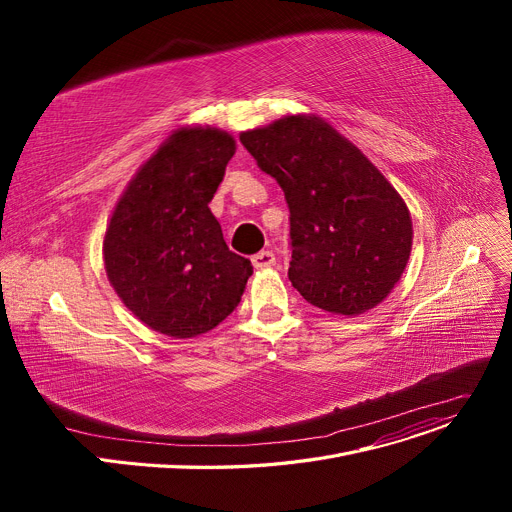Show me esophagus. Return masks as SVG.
<instances>
[{
    "label": "esophagus",
    "mask_w": 512,
    "mask_h": 512,
    "mask_svg": "<svg viewBox=\"0 0 512 512\" xmlns=\"http://www.w3.org/2000/svg\"><path fill=\"white\" fill-rule=\"evenodd\" d=\"M251 261H253V267H257V270H263V267H272L276 263V255L272 251H261V253L253 255Z\"/></svg>",
    "instance_id": "34e87169"
}]
</instances>
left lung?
I'll list each match as a JSON object with an SVG mask.
<instances>
[{
  "label": "left lung",
  "mask_w": 512,
  "mask_h": 512,
  "mask_svg": "<svg viewBox=\"0 0 512 512\" xmlns=\"http://www.w3.org/2000/svg\"><path fill=\"white\" fill-rule=\"evenodd\" d=\"M284 191L288 278L303 299L338 315L382 303L405 272L411 215L371 161L324 120L286 116L240 134Z\"/></svg>",
  "instance_id": "8db88e82"
}]
</instances>
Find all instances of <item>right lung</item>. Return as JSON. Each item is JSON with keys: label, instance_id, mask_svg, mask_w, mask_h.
<instances>
[{"label": "right lung", "instance_id": "obj_1", "mask_svg": "<svg viewBox=\"0 0 512 512\" xmlns=\"http://www.w3.org/2000/svg\"><path fill=\"white\" fill-rule=\"evenodd\" d=\"M232 155L230 134L182 128L116 205L103 240L105 272L122 303L155 332L193 338L213 330L253 274L209 211Z\"/></svg>", "mask_w": 512, "mask_h": 512}]
</instances>
